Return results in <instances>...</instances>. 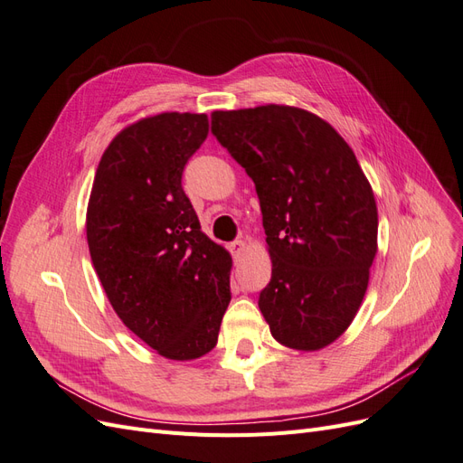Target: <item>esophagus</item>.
<instances>
[{"label":"esophagus","instance_id":"1","mask_svg":"<svg viewBox=\"0 0 463 463\" xmlns=\"http://www.w3.org/2000/svg\"><path fill=\"white\" fill-rule=\"evenodd\" d=\"M230 250H232L233 259H240V257L243 255V250H245V241H241V240L232 241V243H230Z\"/></svg>","mask_w":463,"mask_h":463}]
</instances>
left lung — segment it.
Wrapping results in <instances>:
<instances>
[{
	"instance_id": "8db88e82",
	"label": "left lung",
	"mask_w": 463,
	"mask_h": 463,
	"mask_svg": "<svg viewBox=\"0 0 463 463\" xmlns=\"http://www.w3.org/2000/svg\"><path fill=\"white\" fill-rule=\"evenodd\" d=\"M213 135L253 179L272 259L259 296L274 338L315 352L340 338L376 255L374 194L354 150L291 106L214 111Z\"/></svg>"
}]
</instances>
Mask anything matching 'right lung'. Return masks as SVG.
<instances>
[{"label": "right lung", "mask_w": 463, "mask_h": 463, "mask_svg": "<svg viewBox=\"0 0 463 463\" xmlns=\"http://www.w3.org/2000/svg\"><path fill=\"white\" fill-rule=\"evenodd\" d=\"M208 135L204 114L167 111L125 128L98 164L87 210L94 270L118 317L167 359L218 342L232 257L201 232L181 187Z\"/></svg>", "instance_id": "right-lung-1"}]
</instances>
